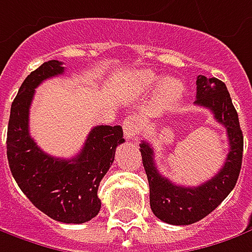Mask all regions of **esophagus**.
<instances>
[{
  "mask_svg": "<svg viewBox=\"0 0 252 252\" xmlns=\"http://www.w3.org/2000/svg\"><path fill=\"white\" fill-rule=\"evenodd\" d=\"M123 128L126 139H135L142 128V121L138 115H128L123 123Z\"/></svg>",
  "mask_w": 252,
  "mask_h": 252,
  "instance_id": "34e87169",
  "label": "esophagus"
}]
</instances>
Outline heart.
Returning <instances> with one entry per match:
<instances>
[{
	"label": "heart",
	"instance_id": "1",
	"mask_svg": "<svg viewBox=\"0 0 252 252\" xmlns=\"http://www.w3.org/2000/svg\"><path fill=\"white\" fill-rule=\"evenodd\" d=\"M137 82L141 87H152L155 83L158 82V76L147 70L139 71L137 74ZM162 90H163V95L165 97L176 98L182 93V83L175 80V79L165 80L163 84H162Z\"/></svg>",
	"mask_w": 252,
	"mask_h": 252
}]
</instances>
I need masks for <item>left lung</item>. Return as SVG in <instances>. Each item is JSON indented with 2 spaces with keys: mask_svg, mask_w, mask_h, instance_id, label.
Instances as JSON below:
<instances>
[{
  "mask_svg": "<svg viewBox=\"0 0 252 252\" xmlns=\"http://www.w3.org/2000/svg\"><path fill=\"white\" fill-rule=\"evenodd\" d=\"M194 104L209 108L217 123L224 126L230 152L223 168L210 181L196 188H186L170 182L159 173L154 160V149L142 141L139 144L142 163L149 183V203L159 220L175 225L193 224L204 219L234 189L243 162L244 138L230 93L221 80L197 76Z\"/></svg>",
  "mask_w": 252,
  "mask_h": 252,
  "instance_id": "1",
  "label": "left lung"
}]
</instances>
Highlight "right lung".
I'll return each instance as SVG.
<instances>
[{
	"label": "right lung",
	"instance_id": "obj_1",
	"mask_svg": "<svg viewBox=\"0 0 252 252\" xmlns=\"http://www.w3.org/2000/svg\"><path fill=\"white\" fill-rule=\"evenodd\" d=\"M62 64L59 61L45 62L21 84L11 105L6 157L19 189L35 207L56 221L82 224L100 212L97 190L124 138L120 126H94L82 151L71 159L50 157L36 145L29 134L35 89L43 80L63 74Z\"/></svg>",
	"mask_w": 252,
	"mask_h": 252
}]
</instances>
